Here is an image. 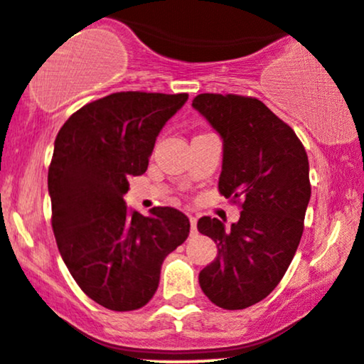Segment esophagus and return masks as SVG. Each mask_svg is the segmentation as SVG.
Returning a JSON list of instances; mask_svg holds the SVG:
<instances>
[{
    "instance_id": "1",
    "label": "esophagus",
    "mask_w": 364,
    "mask_h": 364,
    "mask_svg": "<svg viewBox=\"0 0 364 364\" xmlns=\"http://www.w3.org/2000/svg\"><path fill=\"white\" fill-rule=\"evenodd\" d=\"M190 223H191V232H190V235L195 237L196 233H198V230H196V218H195V216L190 215Z\"/></svg>"
}]
</instances>
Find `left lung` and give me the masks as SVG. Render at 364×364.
<instances>
[{
  "mask_svg": "<svg viewBox=\"0 0 364 364\" xmlns=\"http://www.w3.org/2000/svg\"><path fill=\"white\" fill-rule=\"evenodd\" d=\"M193 107L223 139L220 195L238 201L240 220H198L218 255L200 287L222 309H245L277 287L304 232L311 200L309 161L296 132L255 97L200 94Z\"/></svg>",
  "mask_w": 364,
  "mask_h": 364,
  "instance_id": "left-lung-1",
  "label": "left lung"
}]
</instances>
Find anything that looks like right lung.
I'll return each instance as SVG.
<instances>
[{
    "instance_id": "add662e5",
    "label": "right lung",
    "mask_w": 364,
    "mask_h": 364,
    "mask_svg": "<svg viewBox=\"0 0 364 364\" xmlns=\"http://www.w3.org/2000/svg\"><path fill=\"white\" fill-rule=\"evenodd\" d=\"M188 94L116 92L73 112L58 131L48 168L52 228L79 287L110 311L146 306L161 265L190 235L176 208L127 210L129 176L149 164L156 137Z\"/></svg>"
}]
</instances>
